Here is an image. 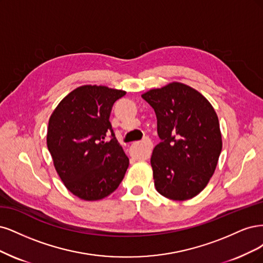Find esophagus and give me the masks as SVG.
Wrapping results in <instances>:
<instances>
[{"label": "esophagus", "instance_id": "34e87169", "mask_svg": "<svg viewBox=\"0 0 263 263\" xmlns=\"http://www.w3.org/2000/svg\"><path fill=\"white\" fill-rule=\"evenodd\" d=\"M141 146L143 147V156L148 158L151 155V151L153 148V143H152L149 139H145L141 143Z\"/></svg>", "mask_w": 263, "mask_h": 263}]
</instances>
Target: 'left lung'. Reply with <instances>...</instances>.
<instances>
[{"label":"left lung","instance_id":"obj_1","mask_svg":"<svg viewBox=\"0 0 263 263\" xmlns=\"http://www.w3.org/2000/svg\"><path fill=\"white\" fill-rule=\"evenodd\" d=\"M142 97L154 109L162 140L151 157L157 192L175 201L194 198L213 176L223 146L213 106L179 82L149 89Z\"/></svg>","mask_w":263,"mask_h":263}]
</instances>
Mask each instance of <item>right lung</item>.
Instances as JSON below:
<instances>
[{"mask_svg": "<svg viewBox=\"0 0 263 263\" xmlns=\"http://www.w3.org/2000/svg\"><path fill=\"white\" fill-rule=\"evenodd\" d=\"M126 91L83 85L69 92L50 116L47 146L66 189L84 201L101 200L122 181L129 166L115 138L110 112ZM112 133V139L104 138Z\"/></svg>", "mask_w": 263, "mask_h": 263, "instance_id": "obj_1", "label": "right lung"}]
</instances>
